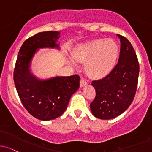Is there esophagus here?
I'll return each instance as SVG.
<instances>
[{
  "label": "esophagus",
  "instance_id": "esophagus-1",
  "mask_svg": "<svg viewBox=\"0 0 152 152\" xmlns=\"http://www.w3.org/2000/svg\"><path fill=\"white\" fill-rule=\"evenodd\" d=\"M80 86H81V87H84V86H86L88 85L87 81L85 79H83V78H81L80 82Z\"/></svg>",
  "mask_w": 152,
  "mask_h": 152
}]
</instances>
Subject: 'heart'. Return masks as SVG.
I'll list each match as a JSON object with an SVG mask.
<instances>
[{
  "mask_svg": "<svg viewBox=\"0 0 152 152\" xmlns=\"http://www.w3.org/2000/svg\"><path fill=\"white\" fill-rule=\"evenodd\" d=\"M119 54L118 45L114 40L97 39L77 46L72 56L77 63L84 64V69L91 77L101 79L113 71ZM75 66V62L69 61Z\"/></svg>",
  "mask_w": 152,
  "mask_h": 152,
  "instance_id": "heart-1",
  "label": "heart"
}]
</instances>
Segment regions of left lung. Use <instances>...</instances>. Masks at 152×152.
Here are the masks:
<instances>
[{
  "mask_svg": "<svg viewBox=\"0 0 152 152\" xmlns=\"http://www.w3.org/2000/svg\"><path fill=\"white\" fill-rule=\"evenodd\" d=\"M121 42L118 61L110 74L92 82L96 97L91 103L92 114L108 120L123 113L133 101L137 86L139 64L131 43L117 34Z\"/></svg>",
  "mask_w": 152,
  "mask_h": 152,
  "instance_id": "obj_1",
  "label": "left lung"
}]
</instances>
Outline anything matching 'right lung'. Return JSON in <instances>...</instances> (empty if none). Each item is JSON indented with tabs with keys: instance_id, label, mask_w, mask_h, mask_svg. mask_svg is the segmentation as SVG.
<instances>
[{
	"instance_id": "obj_1",
	"label": "right lung",
	"mask_w": 152,
	"mask_h": 152,
	"mask_svg": "<svg viewBox=\"0 0 152 152\" xmlns=\"http://www.w3.org/2000/svg\"><path fill=\"white\" fill-rule=\"evenodd\" d=\"M58 31H45L24 42L18 53L14 72L15 87L23 106L34 117L50 121L64 113L72 95L78 90L80 77H37L31 72L34 56L42 48L60 50Z\"/></svg>"
}]
</instances>
